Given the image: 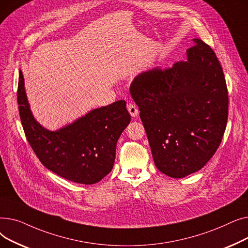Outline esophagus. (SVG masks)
<instances>
[{"instance_id":"esophagus-1","label":"esophagus","mask_w":248,"mask_h":248,"mask_svg":"<svg viewBox=\"0 0 248 248\" xmlns=\"http://www.w3.org/2000/svg\"><path fill=\"white\" fill-rule=\"evenodd\" d=\"M127 110H128L129 114H131L133 117H136V116H138V114H139V109H138V108L135 106V104H133V103L127 104Z\"/></svg>"}]
</instances>
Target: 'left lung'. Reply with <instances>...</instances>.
Listing matches in <instances>:
<instances>
[{
	"label": "left lung",
	"mask_w": 248,
	"mask_h": 248,
	"mask_svg": "<svg viewBox=\"0 0 248 248\" xmlns=\"http://www.w3.org/2000/svg\"><path fill=\"white\" fill-rule=\"evenodd\" d=\"M192 41L186 61L141 72L131 84L155 165L178 179L199 171L213 157L228 117L222 67L210 46Z\"/></svg>",
	"instance_id": "1"
}]
</instances>
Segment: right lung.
I'll return each mask as SVG.
<instances>
[{
    "mask_svg": "<svg viewBox=\"0 0 248 248\" xmlns=\"http://www.w3.org/2000/svg\"><path fill=\"white\" fill-rule=\"evenodd\" d=\"M17 96L25 135L48 170L84 185L95 184L110 173L117 140L131 123L124 100L94 108L57 131H49L32 113L21 69Z\"/></svg>",
    "mask_w": 248,
    "mask_h": 248,
    "instance_id": "right-lung-1",
    "label": "right lung"
}]
</instances>
